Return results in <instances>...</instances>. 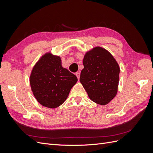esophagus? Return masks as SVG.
I'll list each match as a JSON object with an SVG mask.
<instances>
[{"label":"esophagus","instance_id":"1","mask_svg":"<svg viewBox=\"0 0 153 153\" xmlns=\"http://www.w3.org/2000/svg\"><path fill=\"white\" fill-rule=\"evenodd\" d=\"M75 75H76V77L78 78V79L79 80V78H80V73H79V72H76V74H75Z\"/></svg>","mask_w":153,"mask_h":153}]
</instances>
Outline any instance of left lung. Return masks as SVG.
<instances>
[{
	"mask_svg": "<svg viewBox=\"0 0 153 153\" xmlns=\"http://www.w3.org/2000/svg\"><path fill=\"white\" fill-rule=\"evenodd\" d=\"M80 82L89 98L100 105H107L116 96L120 68L108 50L96 47L87 52Z\"/></svg>",
	"mask_w": 153,
	"mask_h": 153,
	"instance_id": "1",
	"label": "left lung"
}]
</instances>
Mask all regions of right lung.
I'll use <instances>...</instances> for the list:
<instances>
[{"instance_id":"obj_1","label":"right lung","mask_w":153,"mask_h":153,"mask_svg":"<svg viewBox=\"0 0 153 153\" xmlns=\"http://www.w3.org/2000/svg\"><path fill=\"white\" fill-rule=\"evenodd\" d=\"M29 80L36 100L45 107L55 108L66 101L78 79L62 67L61 57L47 52L35 64Z\"/></svg>"}]
</instances>
